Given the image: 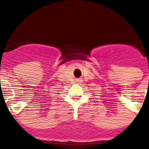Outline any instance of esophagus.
I'll return each mask as SVG.
<instances>
[{
	"label": "esophagus",
	"mask_w": 149,
	"mask_h": 149,
	"mask_svg": "<svg viewBox=\"0 0 149 149\" xmlns=\"http://www.w3.org/2000/svg\"><path fill=\"white\" fill-rule=\"evenodd\" d=\"M76 81H77V82H81V79H78V80H76Z\"/></svg>",
	"instance_id": "34e87169"
}]
</instances>
